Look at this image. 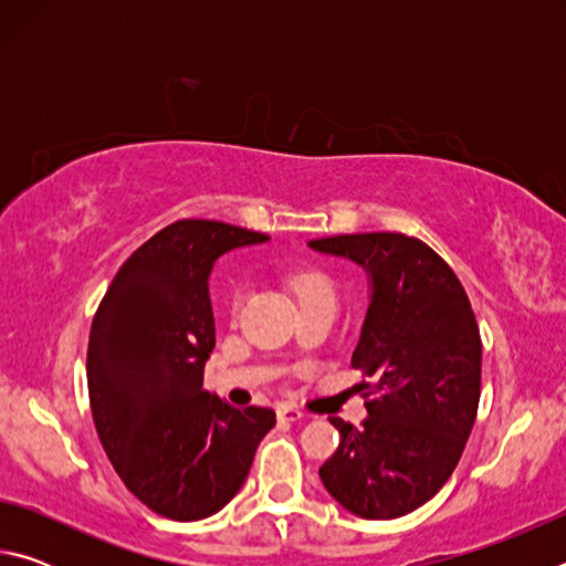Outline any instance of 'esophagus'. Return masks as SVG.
<instances>
[{"label": "esophagus", "instance_id": "1", "mask_svg": "<svg viewBox=\"0 0 566 566\" xmlns=\"http://www.w3.org/2000/svg\"><path fill=\"white\" fill-rule=\"evenodd\" d=\"M276 417H280V421H296L302 419L304 415L296 407H290V405H282L280 409H276Z\"/></svg>", "mask_w": 566, "mask_h": 566}]
</instances>
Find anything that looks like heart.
Wrapping results in <instances>:
<instances>
[{
  "label": "heart",
  "mask_w": 566,
  "mask_h": 566,
  "mask_svg": "<svg viewBox=\"0 0 566 566\" xmlns=\"http://www.w3.org/2000/svg\"><path fill=\"white\" fill-rule=\"evenodd\" d=\"M292 290H294L296 300H300L302 306L337 300V294H334V284L324 272H300V274H294L292 276ZM244 300H247V292L242 290V286H237V290L229 294V302H227L229 319H239Z\"/></svg>",
  "instance_id": "heart-1"
}]
</instances>
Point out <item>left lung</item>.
<instances>
[{
  "label": "left lung",
  "mask_w": 566,
  "mask_h": 566,
  "mask_svg": "<svg viewBox=\"0 0 566 566\" xmlns=\"http://www.w3.org/2000/svg\"><path fill=\"white\" fill-rule=\"evenodd\" d=\"M361 264L371 302L352 367L361 371V429L329 417L339 447L319 467L327 492L364 520H395L432 500L472 432L482 337L462 282L442 256L399 232L312 239Z\"/></svg>",
  "instance_id": "left-lung-1"
}]
</instances>
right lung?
<instances>
[{
    "mask_svg": "<svg viewBox=\"0 0 566 566\" xmlns=\"http://www.w3.org/2000/svg\"><path fill=\"white\" fill-rule=\"evenodd\" d=\"M266 239L212 219H179L119 266L94 312V427L124 486L167 520L222 510L276 424L272 409H234L205 389L214 349L207 276L229 249Z\"/></svg>",
    "mask_w": 566,
    "mask_h": 566,
    "instance_id": "obj_1",
    "label": "right lung"
}]
</instances>
